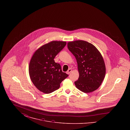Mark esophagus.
<instances>
[{
    "label": "esophagus",
    "instance_id": "esophagus-1",
    "mask_svg": "<svg viewBox=\"0 0 130 130\" xmlns=\"http://www.w3.org/2000/svg\"><path fill=\"white\" fill-rule=\"evenodd\" d=\"M72 69H69L68 70V71H67V72H66V73H67V74H69L72 72Z\"/></svg>",
    "mask_w": 130,
    "mask_h": 130
}]
</instances>
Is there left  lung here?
Returning a JSON list of instances; mask_svg holds the SVG:
<instances>
[{"label": "left lung", "instance_id": "8db88e82", "mask_svg": "<svg viewBox=\"0 0 130 130\" xmlns=\"http://www.w3.org/2000/svg\"><path fill=\"white\" fill-rule=\"evenodd\" d=\"M69 50L75 56L79 73L76 87L85 93L97 90L104 79L106 67L103 58L92 44L84 40L69 41Z\"/></svg>", "mask_w": 130, "mask_h": 130}]
</instances>
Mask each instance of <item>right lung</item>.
<instances>
[{
	"mask_svg": "<svg viewBox=\"0 0 130 130\" xmlns=\"http://www.w3.org/2000/svg\"><path fill=\"white\" fill-rule=\"evenodd\" d=\"M66 41H52L37 49L29 65L31 80L38 90L45 93L55 91L68 75L62 72L61 66L54 58L65 46Z\"/></svg>",
	"mask_w": 130,
	"mask_h": 130,
	"instance_id": "obj_1",
	"label": "right lung"
}]
</instances>
